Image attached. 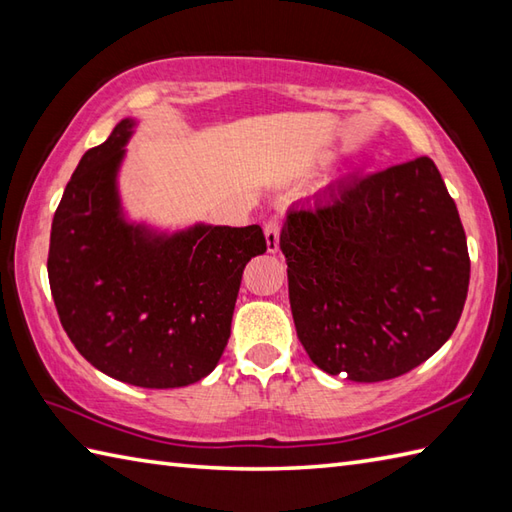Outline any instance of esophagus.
<instances>
[{"mask_svg": "<svg viewBox=\"0 0 512 512\" xmlns=\"http://www.w3.org/2000/svg\"><path fill=\"white\" fill-rule=\"evenodd\" d=\"M266 233V244L270 253H277L279 250V235H281V222L279 220H268L264 226Z\"/></svg>", "mask_w": 512, "mask_h": 512, "instance_id": "1", "label": "esophagus"}]
</instances>
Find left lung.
Wrapping results in <instances>:
<instances>
[{"label":"left lung","instance_id":"obj_1","mask_svg":"<svg viewBox=\"0 0 512 512\" xmlns=\"http://www.w3.org/2000/svg\"><path fill=\"white\" fill-rule=\"evenodd\" d=\"M279 248L299 341L332 376L380 383L407 374L462 317L469 248L427 156L292 206Z\"/></svg>","mask_w":512,"mask_h":512}]
</instances>
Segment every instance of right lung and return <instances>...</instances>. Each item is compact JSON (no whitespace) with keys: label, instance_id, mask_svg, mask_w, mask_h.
<instances>
[{"label":"right lung","instance_id":"add662e5","mask_svg":"<svg viewBox=\"0 0 512 512\" xmlns=\"http://www.w3.org/2000/svg\"><path fill=\"white\" fill-rule=\"evenodd\" d=\"M132 121L85 151L54 211L48 279L65 334L103 374L147 389L198 383L220 361L262 226L149 237L118 215L116 167Z\"/></svg>","mask_w":512,"mask_h":512}]
</instances>
